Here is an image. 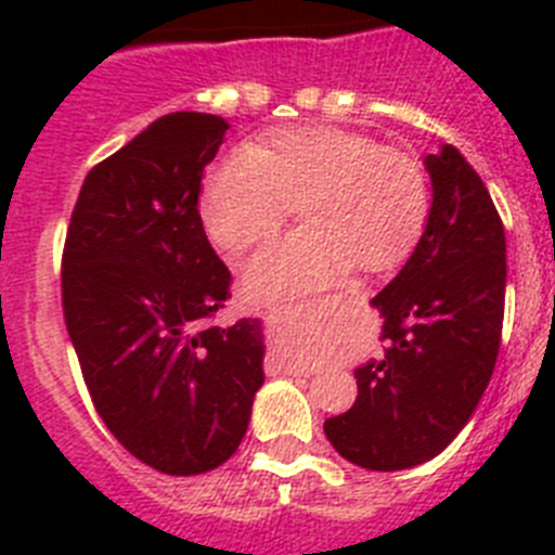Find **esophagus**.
<instances>
[{
  "label": "esophagus",
  "instance_id": "1",
  "mask_svg": "<svg viewBox=\"0 0 555 555\" xmlns=\"http://www.w3.org/2000/svg\"><path fill=\"white\" fill-rule=\"evenodd\" d=\"M281 366L286 372H292V375H313V366H308V364H300V361H281Z\"/></svg>",
  "mask_w": 555,
  "mask_h": 555
}]
</instances>
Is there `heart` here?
I'll return each instance as SVG.
<instances>
[{"label":"heart","instance_id":"1","mask_svg":"<svg viewBox=\"0 0 555 555\" xmlns=\"http://www.w3.org/2000/svg\"><path fill=\"white\" fill-rule=\"evenodd\" d=\"M292 205L306 228L249 263L253 292H308L350 267L403 263L428 224L430 180L414 155L361 132L286 127L210 166L199 194L205 230L230 255L278 235Z\"/></svg>","mask_w":555,"mask_h":555}]
</instances>
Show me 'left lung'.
I'll return each mask as SVG.
<instances>
[{"mask_svg": "<svg viewBox=\"0 0 555 555\" xmlns=\"http://www.w3.org/2000/svg\"><path fill=\"white\" fill-rule=\"evenodd\" d=\"M434 203L425 233L372 306L384 358L356 370L358 400L325 420L338 455L395 473L442 453L494 372L506 306V233L478 171L455 146L425 158Z\"/></svg>", "mask_w": 555, "mask_h": 555, "instance_id": "obj_1", "label": "left lung"}]
</instances>
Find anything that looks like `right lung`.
<instances>
[{
	"mask_svg": "<svg viewBox=\"0 0 555 555\" xmlns=\"http://www.w3.org/2000/svg\"><path fill=\"white\" fill-rule=\"evenodd\" d=\"M224 130L194 111L152 121L88 171L63 244V320L91 403L166 475L224 464L263 384L261 325H214L233 278L197 199Z\"/></svg>",
	"mask_w": 555,
	"mask_h": 555,
	"instance_id": "add662e5",
	"label": "right lung"
}]
</instances>
